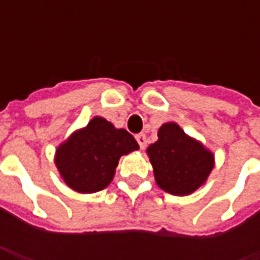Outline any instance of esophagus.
<instances>
[{
  "label": "esophagus",
  "mask_w": 260,
  "mask_h": 260,
  "mask_svg": "<svg viewBox=\"0 0 260 260\" xmlns=\"http://www.w3.org/2000/svg\"><path fill=\"white\" fill-rule=\"evenodd\" d=\"M136 140H137V143L140 145V149H145L146 143H147V139H146V136L143 135V133L136 136Z\"/></svg>",
  "instance_id": "esophagus-1"
}]
</instances>
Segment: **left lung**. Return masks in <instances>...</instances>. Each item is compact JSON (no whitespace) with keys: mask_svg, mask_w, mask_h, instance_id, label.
<instances>
[{"mask_svg":"<svg viewBox=\"0 0 260 260\" xmlns=\"http://www.w3.org/2000/svg\"><path fill=\"white\" fill-rule=\"evenodd\" d=\"M146 153L157 186L178 197L201 188L215 165L214 153L174 121L159 127L157 140L146 149Z\"/></svg>","mask_w":260,"mask_h":260,"instance_id":"left-lung-1","label":"left lung"}]
</instances>
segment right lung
Listing matches in <instances>:
<instances>
[{"label":"right lung","instance_id":"1","mask_svg":"<svg viewBox=\"0 0 260 260\" xmlns=\"http://www.w3.org/2000/svg\"><path fill=\"white\" fill-rule=\"evenodd\" d=\"M135 150L139 145L133 136L96 115L57 146L55 165L71 189L94 194L111 184L120 157Z\"/></svg>","mask_w":260,"mask_h":260}]
</instances>
